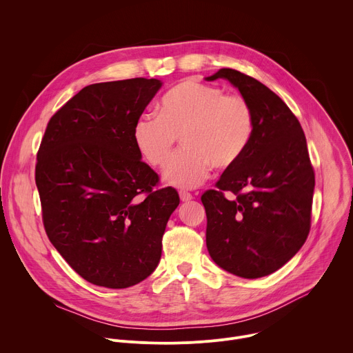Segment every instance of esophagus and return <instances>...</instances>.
<instances>
[{
    "label": "esophagus",
    "instance_id": "34e87169",
    "mask_svg": "<svg viewBox=\"0 0 353 353\" xmlns=\"http://www.w3.org/2000/svg\"><path fill=\"white\" fill-rule=\"evenodd\" d=\"M179 195H180V199L183 201V203H185V201H190L192 199V194L191 192H187V191H179Z\"/></svg>",
    "mask_w": 353,
    "mask_h": 353
}]
</instances>
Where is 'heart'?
Here are the masks:
<instances>
[{"instance_id":"obj_1","label":"heart","mask_w":353,"mask_h":353,"mask_svg":"<svg viewBox=\"0 0 353 353\" xmlns=\"http://www.w3.org/2000/svg\"><path fill=\"white\" fill-rule=\"evenodd\" d=\"M256 130L254 109L241 94H229L216 85L185 79L161 99L157 114H142L132 128L139 157L152 168L169 161L177 137V152L163 177L166 183L194 188L214 166L234 168L245 155Z\"/></svg>"}]
</instances>
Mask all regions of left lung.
Listing matches in <instances>:
<instances>
[{
    "mask_svg": "<svg viewBox=\"0 0 353 353\" xmlns=\"http://www.w3.org/2000/svg\"><path fill=\"white\" fill-rule=\"evenodd\" d=\"M225 78L254 109L256 130L243 159L225 170L216 190L201 195L207 212V247L225 271L261 278L285 265L305 244L312 225L314 169L306 137L283 100L232 68ZM235 195L228 200L224 192Z\"/></svg>",
    "mask_w": 353,
    "mask_h": 353,
    "instance_id": "8db88e82",
    "label": "left lung"
}]
</instances>
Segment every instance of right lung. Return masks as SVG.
I'll return each instance as SVG.
<instances>
[{"label":"right lung","instance_id":"1","mask_svg":"<svg viewBox=\"0 0 353 353\" xmlns=\"http://www.w3.org/2000/svg\"><path fill=\"white\" fill-rule=\"evenodd\" d=\"M159 79L85 86L50 119L34 180L48 240L85 281L112 289L155 271L162 237L180 204L134 145L132 128Z\"/></svg>","mask_w":353,"mask_h":353}]
</instances>
